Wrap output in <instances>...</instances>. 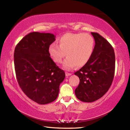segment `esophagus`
<instances>
[{
  "label": "esophagus",
  "mask_w": 130,
  "mask_h": 130,
  "mask_svg": "<svg viewBox=\"0 0 130 130\" xmlns=\"http://www.w3.org/2000/svg\"><path fill=\"white\" fill-rule=\"evenodd\" d=\"M65 74H66V76L68 77V76H69L71 75L72 73H68V72H66V73H65Z\"/></svg>",
  "instance_id": "1"
}]
</instances>
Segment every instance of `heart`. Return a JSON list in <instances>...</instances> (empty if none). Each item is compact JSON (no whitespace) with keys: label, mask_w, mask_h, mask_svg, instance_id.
Masks as SVG:
<instances>
[{"label":"heart","mask_w":130,"mask_h":130,"mask_svg":"<svg viewBox=\"0 0 130 130\" xmlns=\"http://www.w3.org/2000/svg\"><path fill=\"white\" fill-rule=\"evenodd\" d=\"M58 42L59 45L56 43L50 44L48 52L57 63H61L64 57L68 56L63 67L68 70L87 64L93 53L95 45L93 37L87 33H67L60 37Z\"/></svg>","instance_id":"obj_1"}]
</instances>
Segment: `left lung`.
<instances>
[{
	"mask_svg": "<svg viewBox=\"0 0 130 130\" xmlns=\"http://www.w3.org/2000/svg\"><path fill=\"white\" fill-rule=\"evenodd\" d=\"M95 41L93 53L90 60L74 73L80 78L75 89L77 98L83 102L99 99L108 91L112 83L115 69L113 47L97 32H91Z\"/></svg>",
	"mask_w": 130,
	"mask_h": 130,
	"instance_id": "8db88e82",
	"label": "left lung"
}]
</instances>
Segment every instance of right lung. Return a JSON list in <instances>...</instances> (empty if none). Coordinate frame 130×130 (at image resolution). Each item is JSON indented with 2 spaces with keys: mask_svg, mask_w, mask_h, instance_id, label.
Listing matches in <instances>:
<instances>
[{
  "mask_svg": "<svg viewBox=\"0 0 130 130\" xmlns=\"http://www.w3.org/2000/svg\"><path fill=\"white\" fill-rule=\"evenodd\" d=\"M55 38L53 34L32 32L24 37L15 49L18 83L26 95L39 104L56 99L65 77L64 71L57 67L48 52Z\"/></svg>",
  "mask_w": 130,
  "mask_h": 130,
  "instance_id": "right-lung-1",
  "label": "right lung"
}]
</instances>
